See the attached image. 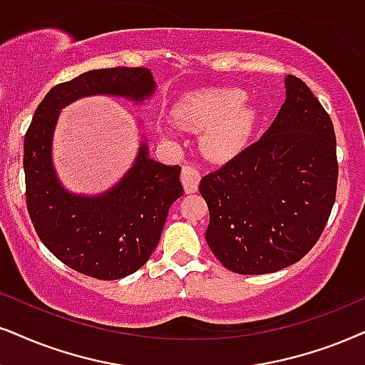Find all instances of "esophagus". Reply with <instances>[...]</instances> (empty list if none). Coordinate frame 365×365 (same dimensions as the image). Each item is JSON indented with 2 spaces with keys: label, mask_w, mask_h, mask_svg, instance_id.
Masks as SVG:
<instances>
[{
  "label": "esophagus",
  "mask_w": 365,
  "mask_h": 365,
  "mask_svg": "<svg viewBox=\"0 0 365 365\" xmlns=\"http://www.w3.org/2000/svg\"><path fill=\"white\" fill-rule=\"evenodd\" d=\"M180 178H182L183 190H185V193L197 192L198 183H200V173H198L195 168H192V167H183L182 175H180Z\"/></svg>",
  "instance_id": "esophagus-1"
}]
</instances>
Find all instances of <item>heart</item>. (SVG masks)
Listing matches in <instances>:
<instances>
[{
	"mask_svg": "<svg viewBox=\"0 0 365 365\" xmlns=\"http://www.w3.org/2000/svg\"><path fill=\"white\" fill-rule=\"evenodd\" d=\"M173 116L187 126H204L202 148L210 158L227 160L247 145L257 123V110L236 87H202L177 101Z\"/></svg>",
	"mask_w": 365,
	"mask_h": 365,
	"instance_id": "b5f03b06",
	"label": "heart"
}]
</instances>
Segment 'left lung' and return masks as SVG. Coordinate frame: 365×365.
Segmentation results:
<instances>
[{"label":"left lung","mask_w":365,"mask_h":365,"mask_svg":"<svg viewBox=\"0 0 365 365\" xmlns=\"http://www.w3.org/2000/svg\"><path fill=\"white\" fill-rule=\"evenodd\" d=\"M284 87V103L259 141L198 187L210 212L207 244L237 274L274 273L302 259L335 202L331 119L305 82L288 76Z\"/></svg>","instance_id":"left-lung-1"}]
</instances>
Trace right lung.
<instances>
[{
	"label": "right lung",
	"mask_w": 365,
	"mask_h": 365,
	"mask_svg": "<svg viewBox=\"0 0 365 365\" xmlns=\"http://www.w3.org/2000/svg\"><path fill=\"white\" fill-rule=\"evenodd\" d=\"M155 92L153 73L145 67L84 72L50 89L25 135L23 168L31 222L45 247L82 274L119 279L150 259L170 205L183 195L182 168L150 158L146 138H141L131 168L118 183L96 195L68 192L52 158L60 110L89 96H113L143 104Z\"/></svg>",
	"instance_id": "right-lung-1"
}]
</instances>
